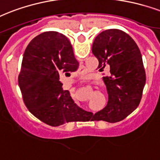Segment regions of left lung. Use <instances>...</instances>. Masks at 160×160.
Masks as SVG:
<instances>
[{
    "label": "left lung",
    "mask_w": 160,
    "mask_h": 160,
    "mask_svg": "<svg viewBox=\"0 0 160 160\" xmlns=\"http://www.w3.org/2000/svg\"><path fill=\"white\" fill-rule=\"evenodd\" d=\"M92 53L99 61V71H103L105 67L109 68V74L102 77L108 102L107 107L94 115L87 112L84 121L117 122L123 120L139 105L146 82L139 48L125 32L107 29L96 36Z\"/></svg>",
    "instance_id": "left-lung-1"
}]
</instances>
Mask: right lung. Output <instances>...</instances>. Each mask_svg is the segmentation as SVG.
Wrapping results in <instances>:
<instances>
[{
  "instance_id": "add662e5",
  "label": "right lung",
  "mask_w": 160,
  "mask_h": 160,
  "mask_svg": "<svg viewBox=\"0 0 160 160\" xmlns=\"http://www.w3.org/2000/svg\"><path fill=\"white\" fill-rule=\"evenodd\" d=\"M78 67L73 48L62 33L45 32L29 42L18 85L23 102L34 117L52 127L82 120L83 110L58 80L59 75H70Z\"/></svg>"
}]
</instances>
